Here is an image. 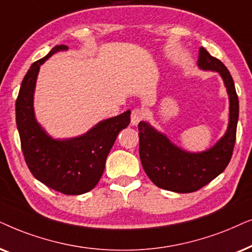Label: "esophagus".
Listing matches in <instances>:
<instances>
[{"label":"esophagus","instance_id":"obj_1","mask_svg":"<svg viewBox=\"0 0 252 252\" xmlns=\"http://www.w3.org/2000/svg\"><path fill=\"white\" fill-rule=\"evenodd\" d=\"M144 117H145V114H144L142 109L139 108L133 109L131 113V126H137V124H138Z\"/></svg>","mask_w":252,"mask_h":252}]
</instances>
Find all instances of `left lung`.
<instances>
[{
	"label": "left lung",
	"mask_w": 252,
	"mask_h": 252,
	"mask_svg": "<svg viewBox=\"0 0 252 252\" xmlns=\"http://www.w3.org/2000/svg\"><path fill=\"white\" fill-rule=\"evenodd\" d=\"M197 65L205 71H217L223 80L229 99V119L224 135L210 149L189 152L149 122L142 121L138 124L139 157L146 175L157 187L179 193L199 190L220 175L229 163L236 139L239 98L229 71L203 47L199 48Z\"/></svg>",
	"instance_id": "8db88e82"
}]
</instances>
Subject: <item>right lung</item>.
<instances>
[{
  "label": "right lung",
  "mask_w": 252,
  "mask_h": 252,
  "mask_svg": "<svg viewBox=\"0 0 252 252\" xmlns=\"http://www.w3.org/2000/svg\"><path fill=\"white\" fill-rule=\"evenodd\" d=\"M55 46L26 72L16 100V123L26 165L33 176L50 189L64 194L89 192L105 170L109 151L121 130L130 123V110L102 120L89 131L72 138L56 139L36 121L34 91L40 66L55 53L68 50Z\"/></svg>",
  "instance_id": "add662e5"
}]
</instances>
